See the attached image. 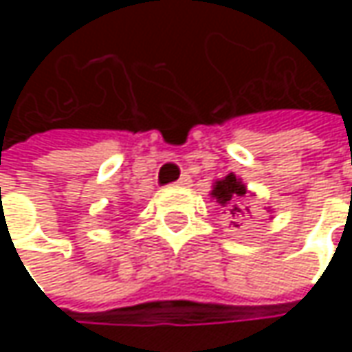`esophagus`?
Segmentation results:
<instances>
[{"label":"esophagus","instance_id":"obj_1","mask_svg":"<svg viewBox=\"0 0 352 352\" xmlns=\"http://www.w3.org/2000/svg\"><path fill=\"white\" fill-rule=\"evenodd\" d=\"M190 184H192V178H190L188 174H184L182 178H180V180L176 182V186H190Z\"/></svg>","mask_w":352,"mask_h":352}]
</instances>
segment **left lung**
Listing matches in <instances>:
<instances>
[{"mask_svg":"<svg viewBox=\"0 0 352 352\" xmlns=\"http://www.w3.org/2000/svg\"><path fill=\"white\" fill-rule=\"evenodd\" d=\"M247 194H249L247 186L241 182V178H236L233 172L227 174L221 180H217V182L213 184V190H211V197L217 199V204L223 208V213L231 215V219H235V221H231L235 227H239L236 221L241 217H247L250 213L249 208L241 206V197H247Z\"/></svg>","mask_w":352,"mask_h":352,"instance_id":"obj_1","label":"left lung"}]
</instances>
